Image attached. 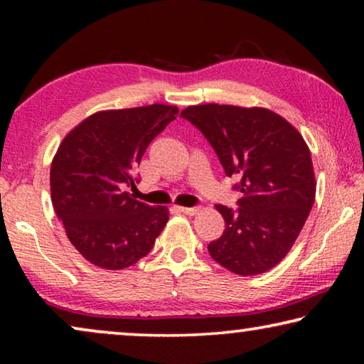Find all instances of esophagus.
I'll list each match as a JSON object with an SVG mask.
<instances>
[{"instance_id": "34e87169", "label": "esophagus", "mask_w": 364, "mask_h": 364, "mask_svg": "<svg viewBox=\"0 0 364 364\" xmlns=\"http://www.w3.org/2000/svg\"><path fill=\"white\" fill-rule=\"evenodd\" d=\"M180 212H183L184 215H196L199 212V207H180Z\"/></svg>"}]
</instances>
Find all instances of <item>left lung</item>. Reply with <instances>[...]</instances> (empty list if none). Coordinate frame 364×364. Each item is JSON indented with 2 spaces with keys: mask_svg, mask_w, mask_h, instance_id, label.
I'll list each match as a JSON object with an SVG mask.
<instances>
[{
  "mask_svg": "<svg viewBox=\"0 0 364 364\" xmlns=\"http://www.w3.org/2000/svg\"><path fill=\"white\" fill-rule=\"evenodd\" d=\"M204 134L242 193L239 208L217 205L225 231L207 245L221 267L241 276L278 264L297 239L315 202L310 149L278 114L262 107L204 104L181 112Z\"/></svg>",
  "mask_w": 364,
  "mask_h": 364,
  "instance_id": "obj_1",
  "label": "left lung"
}]
</instances>
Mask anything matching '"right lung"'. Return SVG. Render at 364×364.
<instances>
[{"instance_id":"obj_1","label":"right lung","mask_w":364,"mask_h":364,"mask_svg":"<svg viewBox=\"0 0 364 364\" xmlns=\"http://www.w3.org/2000/svg\"><path fill=\"white\" fill-rule=\"evenodd\" d=\"M178 115L175 106L104 110L67 134L51 164V199L67 237L86 260L123 269L146 257L168 221L165 207L127 188L147 146Z\"/></svg>"}]
</instances>
